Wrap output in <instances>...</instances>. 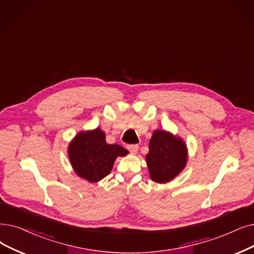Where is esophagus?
<instances>
[{
  "label": "esophagus",
  "mask_w": 254,
  "mask_h": 254,
  "mask_svg": "<svg viewBox=\"0 0 254 254\" xmlns=\"http://www.w3.org/2000/svg\"><path fill=\"white\" fill-rule=\"evenodd\" d=\"M138 148H139L138 145H127V149L131 153H136L138 151Z\"/></svg>",
  "instance_id": "esophagus-1"
}]
</instances>
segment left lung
Instances as JSON below:
<instances>
[{
  "label": "left lung",
  "mask_w": 254,
  "mask_h": 254,
  "mask_svg": "<svg viewBox=\"0 0 254 254\" xmlns=\"http://www.w3.org/2000/svg\"><path fill=\"white\" fill-rule=\"evenodd\" d=\"M146 162L150 178L157 183L174 179L185 167L187 149L185 143L164 130H156L149 141Z\"/></svg>",
  "instance_id": "obj_1"
}]
</instances>
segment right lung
Here are the masks:
<instances>
[{
	"label": "right lung",
	"instance_id": "add662e5",
	"mask_svg": "<svg viewBox=\"0 0 254 254\" xmlns=\"http://www.w3.org/2000/svg\"><path fill=\"white\" fill-rule=\"evenodd\" d=\"M127 153L123 146L108 144L101 128L76 135L68 148L73 170L91 183L103 180L111 172L115 159Z\"/></svg>",
	"mask_w": 254,
	"mask_h": 254
}]
</instances>
